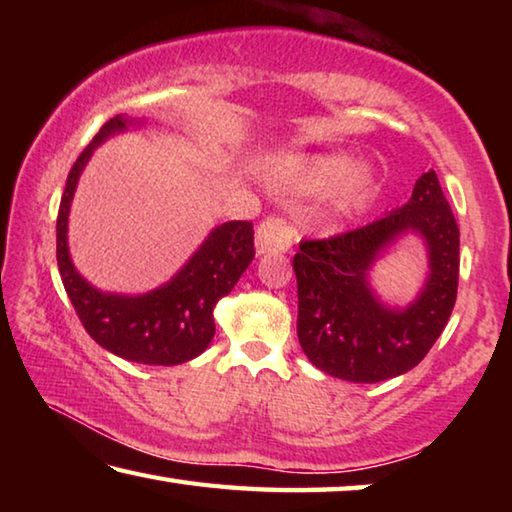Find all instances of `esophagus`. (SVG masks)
<instances>
[{"label":"esophagus","instance_id":"esophagus-1","mask_svg":"<svg viewBox=\"0 0 512 512\" xmlns=\"http://www.w3.org/2000/svg\"><path fill=\"white\" fill-rule=\"evenodd\" d=\"M291 244H293V230L282 219L266 216V219L257 225V232H255L257 255L287 253Z\"/></svg>","mask_w":512,"mask_h":512}]
</instances>
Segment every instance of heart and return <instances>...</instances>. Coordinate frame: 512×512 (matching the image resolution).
<instances>
[{
    "label": "heart",
    "instance_id": "heart-1",
    "mask_svg": "<svg viewBox=\"0 0 512 512\" xmlns=\"http://www.w3.org/2000/svg\"><path fill=\"white\" fill-rule=\"evenodd\" d=\"M275 185L289 194H325V210L332 216L350 214L366 205L377 189V171L366 160L329 151L293 158L273 173Z\"/></svg>",
    "mask_w": 512,
    "mask_h": 512
}]
</instances>
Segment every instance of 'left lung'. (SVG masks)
I'll return each mask as SVG.
<instances>
[{"instance_id":"8db88e82","label":"left lung","mask_w":512,"mask_h":512,"mask_svg":"<svg viewBox=\"0 0 512 512\" xmlns=\"http://www.w3.org/2000/svg\"><path fill=\"white\" fill-rule=\"evenodd\" d=\"M421 239L430 271L409 306H388L369 273L397 240ZM458 225L436 171L415 180L402 207L345 235L302 241L298 341L318 370L354 384H375L418 366L443 334L458 289Z\"/></svg>"}]
</instances>
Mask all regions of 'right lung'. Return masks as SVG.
I'll list each match as a JSON object with an SVG mask.
<instances>
[{
	"label": "right lung",
	"mask_w": 512,
	"mask_h": 512,
	"mask_svg": "<svg viewBox=\"0 0 512 512\" xmlns=\"http://www.w3.org/2000/svg\"><path fill=\"white\" fill-rule=\"evenodd\" d=\"M146 119L117 115L101 126L67 176L56 221V259L65 291L83 327L101 348L146 366H178L205 352L214 339V307L235 289L253 262V223L228 221L212 228L183 268L158 289L128 296L101 291L76 271L69 255L67 223L79 178L92 153L128 128H144Z\"/></svg>",
	"instance_id": "obj_1"
}]
</instances>
